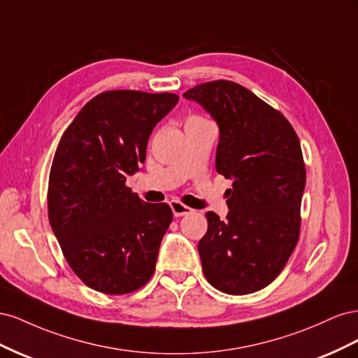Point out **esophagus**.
<instances>
[{
	"label": "esophagus",
	"instance_id": "34e87169",
	"mask_svg": "<svg viewBox=\"0 0 358 358\" xmlns=\"http://www.w3.org/2000/svg\"><path fill=\"white\" fill-rule=\"evenodd\" d=\"M170 208H171V212L175 216H183V215H188L192 212L191 208H188V206H185L183 203H180L179 200H171L170 201Z\"/></svg>",
	"mask_w": 358,
	"mask_h": 358
}]
</instances>
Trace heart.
I'll list each match as a JSON object with an SVG mask.
<instances>
[{"label": "heart", "instance_id": "1", "mask_svg": "<svg viewBox=\"0 0 358 358\" xmlns=\"http://www.w3.org/2000/svg\"><path fill=\"white\" fill-rule=\"evenodd\" d=\"M189 119H201V117H199V116H191Z\"/></svg>", "mask_w": 358, "mask_h": 358}]
</instances>
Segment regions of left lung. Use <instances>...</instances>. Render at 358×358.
<instances>
[{
  "instance_id": "left-lung-1",
  "label": "left lung",
  "mask_w": 358,
  "mask_h": 358,
  "mask_svg": "<svg viewBox=\"0 0 358 358\" xmlns=\"http://www.w3.org/2000/svg\"><path fill=\"white\" fill-rule=\"evenodd\" d=\"M183 96L218 124L216 171L233 179L227 220L206 213L203 273L227 294H251L273 282L299 241L306 183L299 137L282 113L239 83L206 82Z\"/></svg>"
}]
</instances>
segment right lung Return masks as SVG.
Wrapping results in <instances>:
<instances>
[{"label": "right lung", "mask_w": 358, "mask_h": 358, "mask_svg": "<svg viewBox=\"0 0 358 358\" xmlns=\"http://www.w3.org/2000/svg\"><path fill=\"white\" fill-rule=\"evenodd\" d=\"M176 94L107 91L86 103L62 134L50 167L49 222L85 285L128 294L155 272L173 220L166 203H146L125 185L146 158L155 125Z\"/></svg>", "instance_id": "1"}]
</instances>
